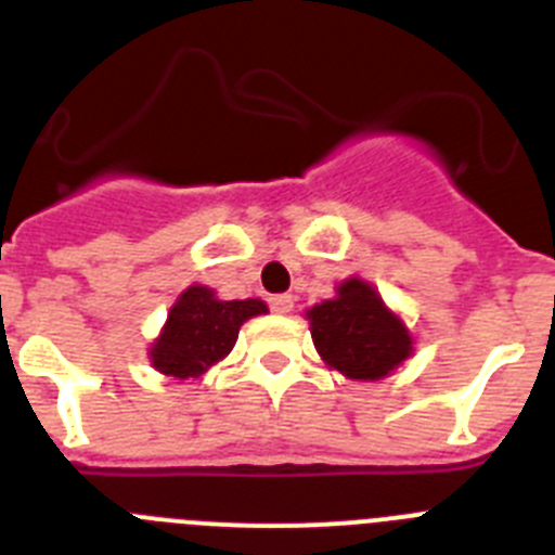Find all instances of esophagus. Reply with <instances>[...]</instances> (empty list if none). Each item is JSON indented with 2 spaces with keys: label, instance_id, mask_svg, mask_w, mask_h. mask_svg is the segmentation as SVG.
Here are the masks:
<instances>
[{
  "label": "esophagus",
  "instance_id": "34e87169",
  "mask_svg": "<svg viewBox=\"0 0 555 555\" xmlns=\"http://www.w3.org/2000/svg\"><path fill=\"white\" fill-rule=\"evenodd\" d=\"M269 308H272L274 313L286 317V313H292V308H294V297L292 294H274V297L269 299Z\"/></svg>",
  "mask_w": 555,
  "mask_h": 555
}]
</instances>
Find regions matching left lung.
Listing matches in <instances>:
<instances>
[{
    "instance_id": "left-lung-1",
    "label": "left lung",
    "mask_w": 555,
    "mask_h": 555,
    "mask_svg": "<svg viewBox=\"0 0 555 555\" xmlns=\"http://www.w3.org/2000/svg\"><path fill=\"white\" fill-rule=\"evenodd\" d=\"M319 358L347 379L374 383L413 358L415 338L404 319L390 311L377 286L352 274L335 297L305 311Z\"/></svg>"
}]
</instances>
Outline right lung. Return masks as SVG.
Segmentation results:
<instances>
[{"mask_svg": "<svg viewBox=\"0 0 555 555\" xmlns=\"http://www.w3.org/2000/svg\"><path fill=\"white\" fill-rule=\"evenodd\" d=\"M261 313H269L263 299H220L215 288L192 283L178 294L165 327L149 347L151 365L178 383L201 379L231 354L238 327Z\"/></svg>", "mask_w": 555, "mask_h": 555, "instance_id": "obj_1", "label": "right lung"}]
</instances>
